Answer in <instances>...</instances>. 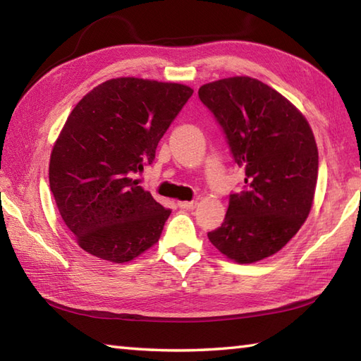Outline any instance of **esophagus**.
<instances>
[{
    "mask_svg": "<svg viewBox=\"0 0 361 361\" xmlns=\"http://www.w3.org/2000/svg\"><path fill=\"white\" fill-rule=\"evenodd\" d=\"M178 206L181 209H186V211H190L197 208V202H178Z\"/></svg>",
    "mask_w": 361,
    "mask_h": 361,
    "instance_id": "34e87169",
    "label": "esophagus"
}]
</instances>
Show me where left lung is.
I'll return each mask as SVG.
<instances>
[{
    "instance_id": "8db88e82",
    "label": "left lung",
    "mask_w": 361,
    "mask_h": 361,
    "mask_svg": "<svg viewBox=\"0 0 361 361\" xmlns=\"http://www.w3.org/2000/svg\"><path fill=\"white\" fill-rule=\"evenodd\" d=\"M198 97L245 169V190L229 195L224 224L209 240L237 264L270 257L309 217L318 178L315 136L293 104L248 75L206 83Z\"/></svg>"
}]
</instances>
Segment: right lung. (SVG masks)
Masks as SVG:
<instances>
[{
	"label": "right lung",
	"instance_id": "right-lung-1",
	"mask_svg": "<svg viewBox=\"0 0 361 361\" xmlns=\"http://www.w3.org/2000/svg\"><path fill=\"white\" fill-rule=\"evenodd\" d=\"M192 93L181 83L118 78L74 106L51 152L49 186L82 250L124 264L158 242L172 211L133 176L153 163Z\"/></svg>",
	"mask_w": 361,
	"mask_h": 361
}]
</instances>
